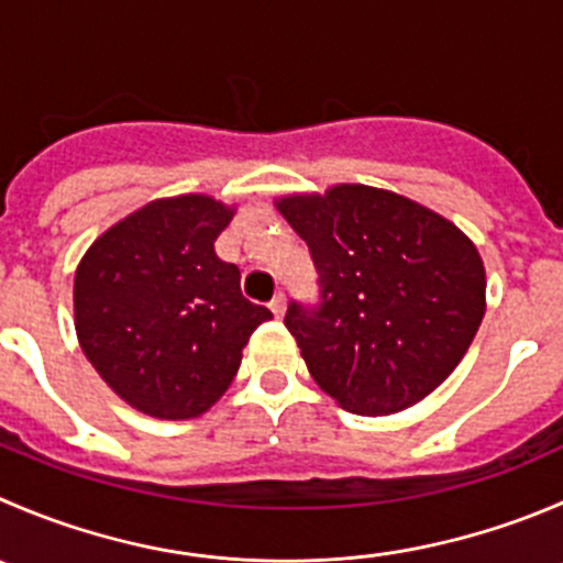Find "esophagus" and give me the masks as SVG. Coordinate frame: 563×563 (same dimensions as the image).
<instances>
[{
    "label": "esophagus",
    "mask_w": 563,
    "mask_h": 563,
    "mask_svg": "<svg viewBox=\"0 0 563 563\" xmlns=\"http://www.w3.org/2000/svg\"><path fill=\"white\" fill-rule=\"evenodd\" d=\"M269 310L277 316V319H283V313H286V297H283V294H277V297L269 302Z\"/></svg>",
    "instance_id": "1"
}]
</instances>
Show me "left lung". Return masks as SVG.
<instances>
[{
  "label": "left lung",
  "instance_id": "8db88e82",
  "mask_svg": "<svg viewBox=\"0 0 563 563\" xmlns=\"http://www.w3.org/2000/svg\"><path fill=\"white\" fill-rule=\"evenodd\" d=\"M275 206L319 269V308L286 313L316 385L357 415L401 412L443 385L487 310L476 244L438 211L365 184Z\"/></svg>",
  "mask_w": 563,
  "mask_h": 563
}]
</instances>
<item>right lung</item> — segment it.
I'll use <instances>...</instances> for the list:
<instances>
[{
  "instance_id": "obj_1",
  "label": "right lung",
  "mask_w": 563,
  "mask_h": 563,
  "mask_svg": "<svg viewBox=\"0 0 563 563\" xmlns=\"http://www.w3.org/2000/svg\"><path fill=\"white\" fill-rule=\"evenodd\" d=\"M236 206L189 192L131 211L81 255L74 327L92 368L136 412L189 420L231 387L242 349L272 319L239 266L214 253Z\"/></svg>"
}]
</instances>
